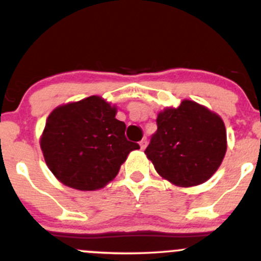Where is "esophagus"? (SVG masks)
I'll return each mask as SVG.
<instances>
[{
  "label": "esophagus",
  "instance_id": "obj_1",
  "mask_svg": "<svg viewBox=\"0 0 261 261\" xmlns=\"http://www.w3.org/2000/svg\"><path fill=\"white\" fill-rule=\"evenodd\" d=\"M146 145H147V140H146V139H143V140L140 141V147H141V150L145 149Z\"/></svg>",
  "mask_w": 261,
  "mask_h": 261
}]
</instances>
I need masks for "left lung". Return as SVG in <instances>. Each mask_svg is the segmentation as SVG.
Here are the masks:
<instances>
[{
    "label": "left lung",
    "instance_id": "1",
    "mask_svg": "<svg viewBox=\"0 0 261 261\" xmlns=\"http://www.w3.org/2000/svg\"><path fill=\"white\" fill-rule=\"evenodd\" d=\"M156 125L145 154L159 175L175 186L193 187L215 174L227 149L220 116L184 99L177 109L159 112Z\"/></svg>",
    "mask_w": 261,
    "mask_h": 261
}]
</instances>
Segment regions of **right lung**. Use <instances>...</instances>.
<instances>
[{"instance_id":"right-lung-1","label":"right lung","mask_w":261,"mask_h":261,"mask_svg":"<svg viewBox=\"0 0 261 261\" xmlns=\"http://www.w3.org/2000/svg\"><path fill=\"white\" fill-rule=\"evenodd\" d=\"M116 107L98 96L57 107L40 140L44 159L63 184L96 191L117 175L130 151L140 149L125 136Z\"/></svg>"}]
</instances>
